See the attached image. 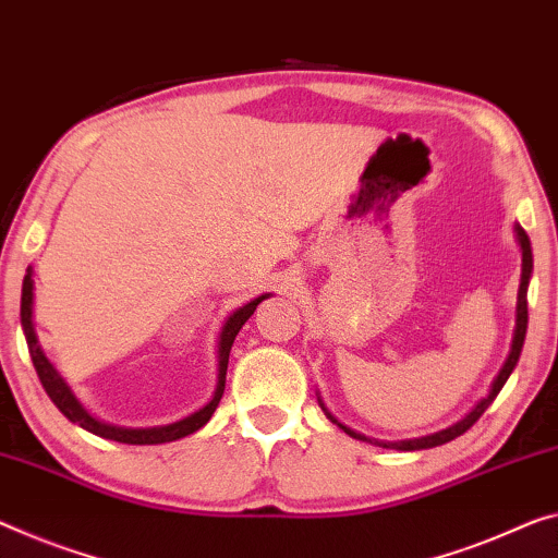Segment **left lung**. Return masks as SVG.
<instances>
[{"label": "left lung", "instance_id": "left-lung-1", "mask_svg": "<svg viewBox=\"0 0 558 558\" xmlns=\"http://www.w3.org/2000/svg\"><path fill=\"white\" fill-rule=\"evenodd\" d=\"M513 231H517V242L521 246V281H519V294H517V324H513V337H511V347H509V354H507V362L501 364L499 374L494 376L492 387H488V393L484 399H478L471 411H466L464 416L459 418V422H453L451 426L441 428V432H434V434H426V436H416V439H401V441H379V439H372V436H364L354 432V428H349L339 422L337 416L331 414V411L324 407V401L319 397V407L324 409V414L331 424H337L339 428H344V432L351 436V439H359V441H366V444H374V447H384V449H397V451H418V449H434V447H441V444H447L451 439H457L476 424V418L484 414V411L492 407V401L496 399V393L501 391L504 384L511 376L513 368L519 364V356H521V349H524V339H526V327H529V304H526V291H529V281H531V274H534V254H531V242L526 236V231L521 229L519 225H513Z\"/></svg>", "mask_w": 558, "mask_h": 558}]
</instances>
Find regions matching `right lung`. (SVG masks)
Segmentation results:
<instances>
[{"label":"right lung","mask_w":558,"mask_h":558,"mask_svg":"<svg viewBox=\"0 0 558 558\" xmlns=\"http://www.w3.org/2000/svg\"><path fill=\"white\" fill-rule=\"evenodd\" d=\"M271 294H262L252 299V302H246L244 306H239L231 312L225 324H221L219 329V339H217V387L211 391V399L204 404L202 409L192 411L190 416L179 418V422H171V424H161V426H140V428H132V426H114V424H107L97 418L94 414H89L87 407L82 404L80 399H76V393L72 391L70 384L62 374L57 372L54 364L49 362L45 349L39 344V337H37V329H34V269L29 267L27 274H24V281H22V329H24V339H27V347H29V356H32V364L37 368L39 379H41V387L49 393V399L54 401V407L62 411V414L70 418L72 424L87 428V432L97 434V436H105V439L111 441H119V444H167V441H177V439H184V436H190L194 432H199V428L209 422L214 411H217L219 401H221V393H225V384H227V366H229V351L231 344H234L239 329L244 327L246 319L254 314V308L259 306L264 299H269Z\"/></svg>","instance_id":"1"}]
</instances>
